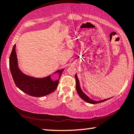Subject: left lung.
I'll list each match as a JSON object with an SVG mask.
<instances>
[{
    "mask_svg": "<svg viewBox=\"0 0 134 134\" xmlns=\"http://www.w3.org/2000/svg\"><path fill=\"white\" fill-rule=\"evenodd\" d=\"M75 78H76V90L77 92L79 95L80 98H81L82 99H83L85 101L88 102V103H91V104H98V103H100V102H102L104 101H105L107 100L108 99H104V100H100V101H95V100H93L92 99H91L90 98H88L87 95L85 94H84L83 91H82V90L80 89V85H79V79L77 78V74H76L75 76Z\"/></svg>",
    "mask_w": 134,
    "mask_h": 134,
    "instance_id": "1",
    "label": "left lung"
}]
</instances>
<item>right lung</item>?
Returning <instances> with one entry per match:
<instances>
[{
    "mask_svg": "<svg viewBox=\"0 0 134 134\" xmlns=\"http://www.w3.org/2000/svg\"><path fill=\"white\" fill-rule=\"evenodd\" d=\"M16 45L13 47L10 56V69L15 85L18 88L30 96L41 97L51 94L55 90L64 69L58 71L59 79L56 81L51 80L50 76L45 78L36 79L27 76L20 71L18 66L16 53Z\"/></svg>",
    "mask_w": 134,
    "mask_h": 134,
    "instance_id": "add662e5",
    "label": "right lung"
}]
</instances>
